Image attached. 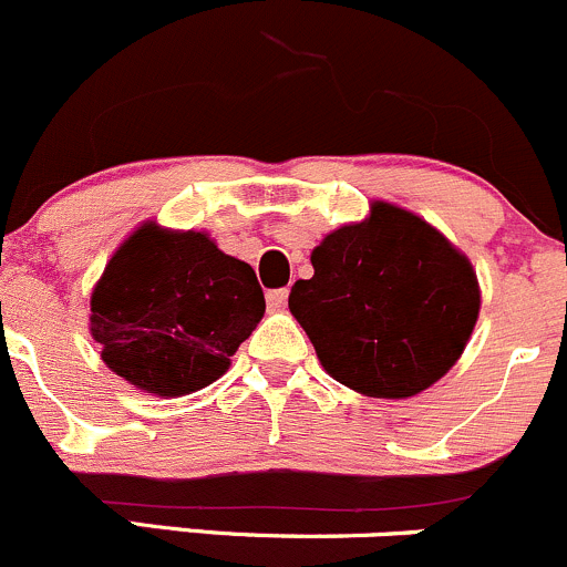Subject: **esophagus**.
<instances>
[{"label":"esophagus","instance_id":"1","mask_svg":"<svg viewBox=\"0 0 567 567\" xmlns=\"http://www.w3.org/2000/svg\"><path fill=\"white\" fill-rule=\"evenodd\" d=\"M286 300H289V291H286V289L267 291V306H270V311H284Z\"/></svg>","mask_w":567,"mask_h":567}]
</instances>
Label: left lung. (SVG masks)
Listing matches in <instances>:
<instances>
[{
	"label": "left lung",
	"instance_id": "8db88e82",
	"mask_svg": "<svg viewBox=\"0 0 567 567\" xmlns=\"http://www.w3.org/2000/svg\"><path fill=\"white\" fill-rule=\"evenodd\" d=\"M289 311L322 369L371 399H410L456 365L481 313L475 267L410 209L371 202L311 250Z\"/></svg>",
	"mask_w": 567,
	"mask_h": 567
}]
</instances>
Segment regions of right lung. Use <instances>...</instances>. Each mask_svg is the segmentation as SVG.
Segmentation results:
<instances>
[{"label": "right lung", "instance_id": "1", "mask_svg": "<svg viewBox=\"0 0 567 567\" xmlns=\"http://www.w3.org/2000/svg\"><path fill=\"white\" fill-rule=\"evenodd\" d=\"M265 317L254 267L207 231L147 220L122 240L90 297L101 360L142 393L179 399L224 377Z\"/></svg>", "mask_w": 567, "mask_h": 567}]
</instances>
